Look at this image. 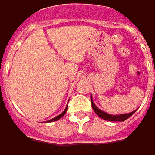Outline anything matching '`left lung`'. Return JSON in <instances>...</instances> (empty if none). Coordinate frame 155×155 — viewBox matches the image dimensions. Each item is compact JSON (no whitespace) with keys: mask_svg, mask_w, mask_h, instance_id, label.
Returning <instances> with one entry per match:
<instances>
[{"mask_svg":"<svg viewBox=\"0 0 155 155\" xmlns=\"http://www.w3.org/2000/svg\"><path fill=\"white\" fill-rule=\"evenodd\" d=\"M91 106L94 112L103 120H110V121H124L125 120H127L128 118H130L134 113L137 111L135 110L131 113H129V114H119V115H114V114H109L106 112H103L101 111L100 109H98L96 105L94 104L93 100H92V96H91Z\"/></svg>","mask_w":155,"mask_h":155,"instance_id":"1","label":"left lung"}]
</instances>
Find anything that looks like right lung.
Here are the masks:
<instances>
[{
	"mask_svg": "<svg viewBox=\"0 0 155 155\" xmlns=\"http://www.w3.org/2000/svg\"><path fill=\"white\" fill-rule=\"evenodd\" d=\"M66 111H67V106L65 107V109H64V111L62 114H60L59 115H58V116H56L55 118H53V119L49 120H48V122H52V121H56V120H58L61 119L62 117H63L64 115L65 114V113H66Z\"/></svg>",
	"mask_w": 155,
	"mask_h": 155,
	"instance_id": "right-lung-1",
	"label": "right lung"
}]
</instances>
